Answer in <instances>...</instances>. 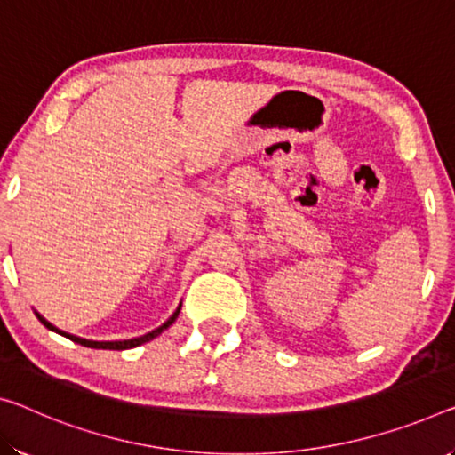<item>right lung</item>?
<instances>
[{
  "instance_id": "obj_1",
  "label": "right lung",
  "mask_w": 455,
  "mask_h": 455,
  "mask_svg": "<svg viewBox=\"0 0 455 455\" xmlns=\"http://www.w3.org/2000/svg\"><path fill=\"white\" fill-rule=\"evenodd\" d=\"M179 313H180V305L177 307V311H174L172 315L169 317V321H164V323L160 325V327H156L155 331H150V333H146V335H140V338H134V339H124V341H91V339H83V338H76V335H71V333H67V331H60L59 327H54L52 323H48V321L42 317L40 313H36V317L40 319V323H44V327H48V330L57 331L60 335H65V338L75 341V344H81V346H85V347H95V349H130V347L142 346V344H146V341L155 339L156 335H160V333L166 330V327H171L174 323V319L179 317Z\"/></svg>"
}]
</instances>
